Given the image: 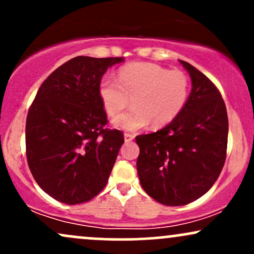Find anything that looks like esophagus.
<instances>
[{"instance_id": "1", "label": "esophagus", "mask_w": 254, "mask_h": 254, "mask_svg": "<svg viewBox=\"0 0 254 254\" xmlns=\"http://www.w3.org/2000/svg\"><path fill=\"white\" fill-rule=\"evenodd\" d=\"M133 138H135V136L131 135V133H125L124 135V141L127 142V143H129V142L132 141Z\"/></svg>"}]
</instances>
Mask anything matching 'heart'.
I'll return each mask as SVG.
<instances>
[{
	"label": "heart",
	"instance_id": "heart-1",
	"mask_svg": "<svg viewBox=\"0 0 254 254\" xmlns=\"http://www.w3.org/2000/svg\"><path fill=\"white\" fill-rule=\"evenodd\" d=\"M99 97L107 115H119L132 99L133 107L112 121L119 130L161 127L173 122L189 98V80L182 71H170L154 63H130L121 68L118 80L104 76Z\"/></svg>",
	"mask_w": 254,
	"mask_h": 254
}]
</instances>
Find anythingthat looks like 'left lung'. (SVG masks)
<instances>
[{"instance_id":"left-lung-1","label":"left lung","mask_w":254,"mask_h":254,"mask_svg":"<svg viewBox=\"0 0 254 254\" xmlns=\"http://www.w3.org/2000/svg\"><path fill=\"white\" fill-rule=\"evenodd\" d=\"M192 89L179 116L161 130L136 137L143 190L165 205H186L211 189L226 161L228 116L214 83L185 61Z\"/></svg>"}]
</instances>
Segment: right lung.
I'll list each match as a JSON object with an SVG mask.
<instances>
[{"instance_id": "obj_1", "label": "right lung", "mask_w": 254, "mask_h": 254, "mask_svg": "<svg viewBox=\"0 0 254 254\" xmlns=\"http://www.w3.org/2000/svg\"><path fill=\"white\" fill-rule=\"evenodd\" d=\"M123 57L77 56L42 83L26 121V155L32 176L61 203L88 202L106 186L124 143L119 130L104 129L99 83Z\"/></svg>"}]
</instances>
